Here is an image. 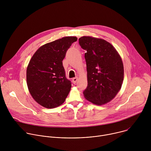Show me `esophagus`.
<instances>
[{"label":"esophagus","mask_w":151,"mask_h":151,"mask_svg":"<svg viewBox=\"0 0 151 151\" xmlns=\"http://www.w3.org/2000/svg\"><path fill=\"white\" fill-rule=\"evenodd\" d=\"M77 81H78V78H77V77L74 78L72 79V82H73V83L74 84L76 83V82H77Z\"/></svg>","instance_id":"obj_1"}]
</instances>
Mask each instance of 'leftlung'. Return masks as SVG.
Here are the masks:
<instances>
[{
  "instance_id": "1",
  "label": "left lung",
  "mask_w": 151,
  "mask_h": 151,
  "mask_svg": "<svg viewBox=\"0 0 151 151\" xmlns=\"http://www.w3.org/2000/svg\"><path fill=\"white\" fill-rule=\"evenodd\" d=\"M81 48L87 51L88 86L83 96L90 102L103 105L113 100L121 88L124 65L121 57L109 42L93 36L79 39Z\"/></svg>"
}]
</instances>
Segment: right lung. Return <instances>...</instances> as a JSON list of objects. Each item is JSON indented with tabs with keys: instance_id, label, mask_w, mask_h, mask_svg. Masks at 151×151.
<instances>
[{
	"instance_id": "add662e5",
	"label": "right lung",
	"mask_w": 151,
	"mask_h": 151,
	"mask_svg": "<svg viewBox=\"0 0 151 151\" xmlns=\"http://www.w3.org/2000/svg\"><path fill=\"white\" fill-rule=\"evenodd\" d=\"M76 36H66L41 46L31 58L27 68L28 90L33 99L48 109L62 104L71 89L66 79L63 60Z\"/></svg>"
}]
</instances>
